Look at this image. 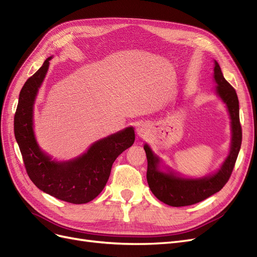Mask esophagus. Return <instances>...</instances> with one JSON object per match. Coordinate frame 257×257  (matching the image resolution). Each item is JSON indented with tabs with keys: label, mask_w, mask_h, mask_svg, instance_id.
<instances>
[{
	"label": "esophagus",
	"mask_w": 257,
	"mask_h": 257,
	"mask_svg": "<svg viewBox=\"0 0 257 257\" xmlns=\"http://www.w3.org/2000/svg\"><path fill=\"white\" fill-rule=\"evenodd\" d=\"M148 133H149V127H148V125H146V124H142L141 126H138L137 134L139 137L145 138L148 135Z\"/></svg>",
	"instance_id": "obj_1"
}]
</instances>
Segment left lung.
Returning a JSON list of instances; mask_svg holds the SVG:
<instances>
[{
	"label": "left lung",
	"instance_id": "obj_1",
	"mask_svg": "<svg viewBox=\"0 0 257 257\" xmlns=\"http://www.w3.org/2000/svg\"><path fill=\"white\" fill-rule=\"evenodd\" d=\"M214 80L216 92L227 105L231 120V148L227 159L216 174L203 179H184L173 174L162 173L158 168L159 159L146 145L148 168L147 181L154 196L172 207H184L197 204L223 189L229 180L242 142V128L239 119V100L236 90L224 78L221 67L214 61Z\"/></svg>",
	"mask_w": 257,
	"mask_h": 257
}]
</instances>
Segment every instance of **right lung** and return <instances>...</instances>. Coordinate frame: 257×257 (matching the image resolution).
Wrapping results in <instances>:
<instances>
[{"label":"right lung","instance_id":"add662e5","mask_svg":"<svg viewBox=\"0 0 257 257\" xmlns=\"http://www.w3.org/2000/svg\"><path fill=\"white\" fill-rule=\"evenodd\" d=\"M23 84L14 118L18 143L28 176L43 192L71 204H85L103 191L115 159L134 144L133 127L93 144L81 157L58 163L41 151L33 133V105L38 88L48 71L49 60Z\"/></svg>","mask_w":257,"mask_h":257}]
</instances>
